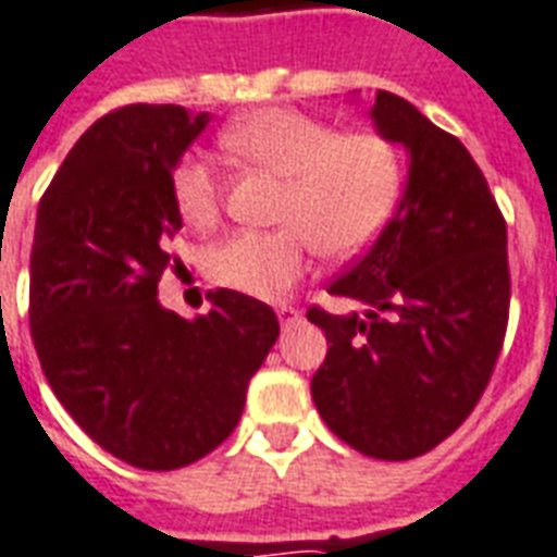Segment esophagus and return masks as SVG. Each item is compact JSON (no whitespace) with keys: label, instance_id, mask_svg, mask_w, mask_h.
I'll list each match as a JSON object with an SVG mask.
<instances>
[{"label":"esophagus","instance_id":"obj_1","mask_svg":"<svg viewBox=\"0 0 557 557\" xmlns=\"http://www.w3.org/2000/svg\"><path fill=\"white\" fill-rule=\"evenodd\" d=\"M275 314H278V323H282L284 329L296 326V323L302 320L299 308H294V306H278V308H275Z\"/></svg>","mask_w":557,"mask_h":557}]
</instances>
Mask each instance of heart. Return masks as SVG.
<instances>
[{"mask_svg": "<svg viewBox=\"0 0 557 557\" xmlns=\"http://www.w3.org/2000/svg\"><path fill=\"white\" fill-rule=\"evenodd\" d=\"M222 148L246 165L284 177L275 231H237L210 251V278L237 294L282 299L314 261L318 246L347 258L371 243L395 213L404 165L380 133H338L299 109L270 107L231 121ZM177 213L210 231L222 213L213 165L186 153L172 169Z\"/></svg>", "mask_w": 557, "mask_h": 557, "instance_id": "heart-1", "label": "heart"}]
</instances>
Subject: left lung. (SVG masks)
I'll list each match as a JSON object with an SVG mask.
<instances>
[{
	"label": "left lung",
	"instance_id": "1",
	"mask_svg": "<svg viewBox=\"0 0 557 557\" xmlns=\"http://www.w3.org/2000/svg\"><path fill=\"white\" fill-rule=\"evenodd\" d=\"M371 117L407 148V189L371 249L329 284L364 314L308 308L329 341L311 397L350 448L412 460L460 428L493 376L510 311L507 225L457 136L392 91H376Z\"/></svg>",
	"mask_w": 557,
	"mask_h": 557
}]
</instances>
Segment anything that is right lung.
I'll return each instance as SVG.
<instances>
[{
  "label": "right lung",
  "mask_w": 557,
  "mask_h": 557,
  "mask_svg": "<svg viewBox=\"0 0 557 557\" xmlns=\"http://www.w3.org/2000/svg\"><path fill=\"white\" fill-rule=\"evenodd\" d=\"M207 112L133 103L76 141L38 205L28 326L47 383L103 450L148 472L201 460L237 428L275 311L219 287L195 320L165 311L177 270L172 169Z\"/></svg>",
  "instance_id": "add662e5"
}]
</instances>
